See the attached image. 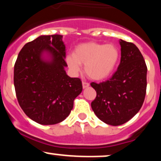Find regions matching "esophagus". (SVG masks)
<instances>
[{
    "label": "esophagus",
    "instance_id": "1",
    "mask_svg": "<svg viewBox=\"0 0 161 161\" xmlns=\"http://www.w3.org/2000/svg\"><path fill=\"white\" fill-rule=\"evenodd\" d=\"M89 86V83L87 82H82V87L83 88H86Z\"/></svg>",
    "mask_w": 161,
    "mask_h": 161
}]
</instances>
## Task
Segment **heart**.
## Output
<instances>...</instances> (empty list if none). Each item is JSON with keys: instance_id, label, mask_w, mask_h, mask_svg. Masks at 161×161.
Masks as SVG:
<instances>
[{"instance_id": "b5f03b06", "label": "heart", "mask_w": 161, "mask_h": 161, "mask_svg": "<svg viewBox=\"0 0 161 161\" xmlns=\"http://www.w3.org/2000/svg\"><path fill=\"white\" fill-rule=\"evenodd\" d=\"M119 51L113 44L87 42L77 46L73 56L67 57V64L75 73L85 65V73L94 80H103L110 76L119 59Z\"/></svg>"}]
</instances>
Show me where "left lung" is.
I'll return each instance as SVG.
<instances>
[{"label": "left lung", "instance_id": "8db88e82", "mask_svg": "<svg viewBox=\"0 0 161 161\" xmlns=\"http://www.w3.org/2000/svg\"><path fill=\"white\" fill-rule=\"evenodd\" d=\"M121 59L109 80L92 82L97 93L92 102L95 115L104 123L119 125L141 109L147 88V66L140 51L132 42L120 40Z\"/></svg>", "mask_w": 161, "mask_h": 161}]
</instances>
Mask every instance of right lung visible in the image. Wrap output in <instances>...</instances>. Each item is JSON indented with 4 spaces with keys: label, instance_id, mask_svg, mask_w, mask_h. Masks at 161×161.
<instances>
[{
    "label": "right lung",
    "instance_id": "add662e5",
    "mask_svg": "<svg viewBox=\"0 0 161 161\" xmlns=\"http://www.w3.org/2000/svg\"><path fill=\"white\" fill-rule=\"evenodd\" d=\"M62 37L42 36L28 42L14 65V82L19 106L31 119L42 125L64 120L82 91L81 79L70 78L64 70L67 64ZM45 50L51 53V62L41 59Z\"/></svg>",
    "mask_w": 161,
    "mask_h": 161
}]
</instances>
